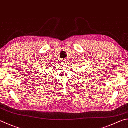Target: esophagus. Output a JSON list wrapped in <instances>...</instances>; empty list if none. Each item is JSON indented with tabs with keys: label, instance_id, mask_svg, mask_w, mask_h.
Here are the masks:
<instances>
[{
	"label": "esophagus",
	"instance_id": "esophagus-1",
	"mask_svg": "<svg viewBox=\"0 0 128 128\" xmlns=\"http://www.w3.org/2000/svg\"><path fill=\"white\" fill-rule=\"evenodd\" d=\"M62 64H66V59H62Z\"/></svg>",
	"mask_w": 128,
	"mask_h": 128
}]
</instances>
